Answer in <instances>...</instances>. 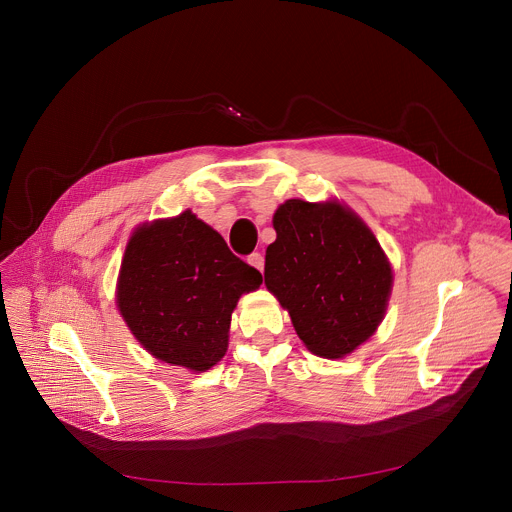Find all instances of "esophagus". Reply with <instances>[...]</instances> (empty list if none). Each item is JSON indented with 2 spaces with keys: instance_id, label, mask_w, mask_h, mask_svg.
Listing matches in <instances>:
<instances>
[{
  "instance_id": "obj_1",
  "label": "esophagus",
  "mask_w": 512,
  "mask_h": 512,
  "mask_svg": "<svg viewBox=\"0 0 512 512\" xmlns=\"http://www.w3.org/2000/svg\"><path fill=\"white\" fill-rule=\"evenodd\" d=\"M249 265H253L255 269H259L261 273H263V267H265V259H263V255L261 253H253V255H249Z\"/></svg>"
}]
</instances>
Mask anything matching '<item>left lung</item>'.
<instances>
[{
	"mask_svg": "<svg viewBox=\"0 0 512 512\" xmlns=\"http://www.w3.org/2000/svg\"><path fill=\"white\" fill-rule=\"evenodd\" d=\"M265 285L308 350L342 358L381 324L393 287L387 255L348 206L291 198L273 214Z\"/></svg>",
	"mask_w": 512,
	"mask_h": 512,
	"instance_id": "1",
	"label": "left lung"
}]
</instances>
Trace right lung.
I'll return each instance as SVG.
<instances>
[{"label":"right lung","instance_id":"1","mask_svg":"<svg viewBox=\"0 0 512 512\" xmlns=\"http://www.w3.org/2000/svg\"><path fill=\"white\" fill-rule=\"evenodd\" d=\"M261 281L221 235L184 210L135 229L121 261L117 306L150 354L202 373L225 356L231 314Z\"/></svg>","mask_w":512,"mask_h":512}]
</instances>
